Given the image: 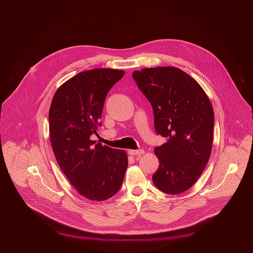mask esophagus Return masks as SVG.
<instances>
[{"label": "esophagus", "instance_id": "1", "mask_svg": "<svg viewBox=\"0 0 253 253\" xmlns=\"http://www.w3.org/2000/svg\"><path fill=\"white\" fill-rule=\"evenodd\" d=\"M145 151L143 149H138V150H129L128 154L134 157H140L142 154H144Z\"/></svg>", "mask_w": 253, "mask_h": 253}]
</instances>
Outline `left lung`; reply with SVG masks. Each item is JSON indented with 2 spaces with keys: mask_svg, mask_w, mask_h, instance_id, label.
Masks as SVG:
<instances>
[{
  "mask_svg": "<svg viewBox=\"0 0 253 253\" xmlns=\"http://www.w3.org/2000/svg\"><path fill=\"white\" fill-rule=\"evenodd\" d=\"M132 77L152 104L157 133L168 138L155 149L160 166L153 182L166 194L183 193L200 178L211 158V102L199 83L176 67L143 68Z\"/></svg>",
  "mask_w": 253,
  "mask_h": 253,
  "instance_id": "8db88e82",
  "label": "left lung"
}]
</instances>
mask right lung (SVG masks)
<instances>
[{
    "instance_id": "add662e5",
    "label": "right lung",
    "mask_w": 253,
    "mask_h": 253,
    "mask_svg": "<svg viewBox=\"0 0 253 253\" xmlns=\"http://www.w3.org/2000/svg\"><path fill=\"white\" fill-rule=\"evenodd\" d=\"M124 75L109 68L79 73L57 88L49 107V139L56 162L76 191L89 201L112 198L128 165L126 151L90 139L97 134L110 88Z\"/></svg>"
}]
</instances>
